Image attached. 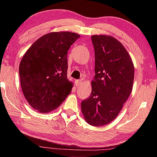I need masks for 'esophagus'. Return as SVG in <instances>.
Returning <instances> with one entry per match:
<instances>
[{"mask_svg":"<svg viewBox=\"0 0 157 157\" xmlns=\"http://www.w3.org/2000/svg\"><path fill=\"white\" fill-rule=\"evenodd\" d=\"M81 84V81L76 80L75 81V85H76V86H80Z\"/></svg>","mask_w":157,"mask_h":157,"instance_id":"34e87169","label":"esophagus"}]
</instances>
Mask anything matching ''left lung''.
<instances>
[{
  "mask_svg": "<svg viewBox=\"0 0 157 157\" xmlns=\"http://www.w3.org/2000/svg\"><path fill=\"white\" fill-rule=\"evenodd\" d=\"M95 52V76L81 111L90 125L101 126L116 119L132 91L134 67L124 46L115 38L91 36Z\"/></svg>",
  "mask_w": 157,
  "mask_h": 157,
  "instance_id": "obj_1",
  "label": "left lung"
}]
</instances>
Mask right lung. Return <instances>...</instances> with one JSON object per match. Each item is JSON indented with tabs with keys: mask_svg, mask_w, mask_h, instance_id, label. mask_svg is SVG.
<instances>
[{
	"mask_svg": "<svg viewBox=\"0 0 157 157\" xmlns=\"http://www.w3.org/2000/svg\"><path fill=\"white\" fill-rule=\"evenodd\" d=\"M80 37L71 32H52L36 40L19 66L21 86L25 99L38 112L57 109L69 95L67 53Z\"/></svg>",
	"mask_w": 157,
	"mask_h": 157,
	"instance_id": "right-lung-1",
	"label": "right lung"
}]
</instances>
